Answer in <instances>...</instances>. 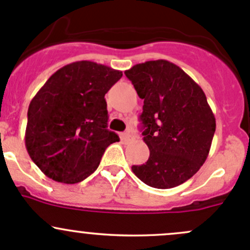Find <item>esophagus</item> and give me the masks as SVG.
Listing matches in <instances>:
<instances>
[{"mask_svg":"<svg viewBox=\"0 0 250 250\" xmlns=\"http://www.w3.org/2000/svg\"><path fill=\"white\" fill-rule=\"evenodd\" d=\"M123 140H125V143H129V141H133V140H134V135H133L132 133H129V132L125 133V134H123Z\"/></svg>","mask_w":250,"mask_h":250,"instance_id":"1","label":"esophagus"}]
</instances>
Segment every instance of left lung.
Instances as JSON below:
<instances>
[{
    "mask_svg": "<svg viewBox=\"0 0 250 250\" xmlns=\"http://www.w3.org/2000/svg\"><path fill=\"white\" fill-rule=\"evenodd\" d=\"M144 99L140 120L150 150L132 170L146 185L172 188L200 170L208 157L215 117L202 88L178 65L151 60L125 71Z\"/></svg>",
    "mask_w": 250,
    "mask_h": 250,
    "instance_id": "1",
    "label": "left lung"
}]
</instances>
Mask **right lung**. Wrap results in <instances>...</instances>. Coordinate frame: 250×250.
<instances>
[{"instance_id": "1", "label": "right lung", "mask_w": 250, "mask_h": 250, "mask_svg": "<svg viewBox=\"0 0 250 250\" xmlns=\"http://www.w3.org/2000/svg\"><path fill=\"white\" fill-rule=\"evenodd\" d=\"M122 71L94 62H75L52 75L27 110L25 146L35 165L54 181L76 184L99 166L110 144L105 94Z\"/></svg>"}]
</instances>
